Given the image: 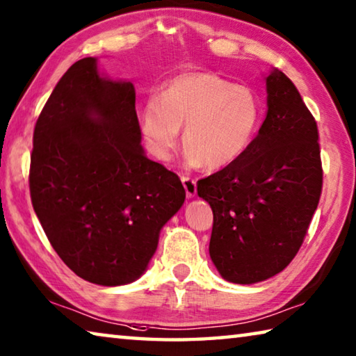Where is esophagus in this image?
Returning a JSON list of instances; mask_svg holds the SVG:
<instances>
[{"mask_svg":"<svg viewBox=\"0 0 356 356\" xmlns=\"http://www.w3.org/2000/svg\"><path fill=\"white\" fill-rule=\"evenodd\" d=\"M182 184L185 186L186 191V197H195L197 193V185H196V179H193L190 176H182Z\"/></svg>","mask_w":356,"mask_h":356,"instance_id":"34e87169","label":"esophagus"}]
</instances>
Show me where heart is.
Segmentation results:
<instances>
[{"instance_id":"b5f03b06","label":"heart","mask_w":356,"mask_h":356,"mask_svg":"<svg viewBox=\"0 0 356 356\" xmlns=\"http://www.w3.org/2000/svg\"><path fill=\"white\" fill-rule=\"evenodd\" d=\"M261 120V106L249 87L216 74L188 73L171 79L140 111L146 149L157 160H170L185 127L193 163L216 170L248 151Z\"/></svg>"}]
</instances>
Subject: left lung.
Wrapping results in <instances>:
<instances>
[{
	"label": "left lung",
	"instance_id": "left-lung-1",
	"mask_svg": "<svg viewBox=\"0 0 356 356\" xmlns=\"http://www.w3.org/2000/svg\"><path fill=\"white\" fill-rule=\"evenodd\" d=\"M268 115L240 159L197 182L210 204V257L225 280L250 285L297 255L318 209L322 161L318 124L294 83L266 77Z\"/></svg>",
	"mask_w": 356,
	"mask_h": 356
}]
</instances>
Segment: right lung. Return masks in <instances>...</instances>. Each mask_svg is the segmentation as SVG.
Here are the masks:
<instances>
[{"mask_svg": "<svg viewBox=\"0 0 356 356\" xmlns=\"http://www.w3.org/2000/svg\"><path fill=\"white\" fill-rule=\"evenodd\" d=\"M140 141L134 86L102 79L93 57L68 68L35 122L32 207L62 261L96 285L138 279L185 200Z\"/></svg>", "mask_w": 356, "mask_h": 356, "instance_id": "1", "label": "right lung"}]
</instances>
